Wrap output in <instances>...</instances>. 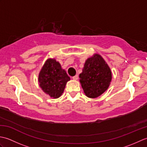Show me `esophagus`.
<instances>
[{
  "label": "esophagus",
  "mask_w": 147,
  "mask_h": 147,
  "mask_svg": "<svg viewBox=\"0 0 147 147\" xmlns=\"http://www.w3.org/2000/svg\"><path fill=\"white\" fill-rule=\"evenodd\" d=\"M73 79L74 80H77L78 79V75L74 76L73 77Z\"/></svg>",
  "instance_id": "34e87169"
}]
</instances>
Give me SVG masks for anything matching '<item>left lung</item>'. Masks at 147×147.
Segmentation results:
<instances>
[{"instance_id":"left-lung-1","label":"left lung","mask_w":147,"mask_h":147,"mask_svg":"<svg viewBox=\"0 0 147 147\" xmlns=\"http://www.w3.org/2000/svg\"><path fill=\"white\" fill-rule=\"evenodd\" d=\"M79 77L86 96L95 98L108 89L112 80V73L102 56L95 54L85 61Z\"/></svg>"}]
</instances>
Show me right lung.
<instances>
[{
    "mask_svg": "<svg viewBox=\"0 0 147 147\" xmlns=\"http://www.w3.org/2000/svg\"><path fill=\"white\" fill-rule=\"evenodd\" d=\"M70 78L54 59H48L43 64L38 75L40 88L53 98H57L63 93Z\"/></svg>",
    "mask_w": 147,
    "mask_h": 147,
    "instance_id": "1",
    "label": "right lung"
}]
</instances>
